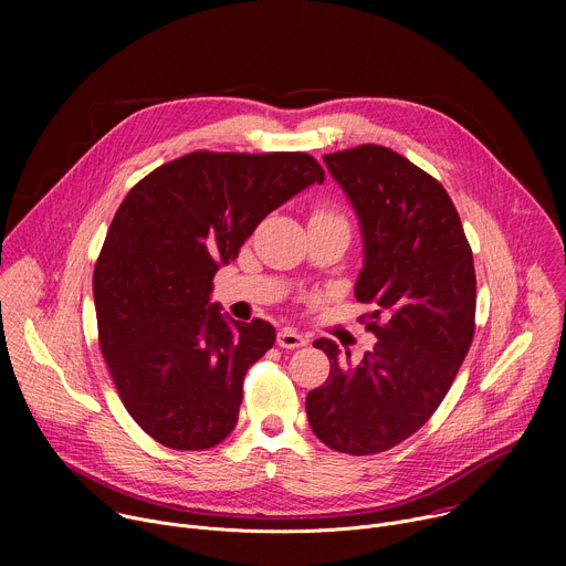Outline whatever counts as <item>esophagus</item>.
Returning <instances> with one entry per match:
<instances>
[{"label":"esophagus","mask_w":566,"mask_h":566,"mask_svg":"<svg viewBox=\"0 0 566 566\" xmlns=\"http://www.w3.org/2000/svg\"><path fill=\"white\" fill-rule=\"evenodd\" d=\"M277 345H280L282 349H300V347L308 345V338H306L304 334H300V332L286 327V329H280V334H277Z\"/></svg>","instance_id":"34e87169"}]
</instances>
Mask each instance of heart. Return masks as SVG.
<instances>
[{
  "instance_id": "obj_1",
  "label": "heart",
  "mask_w": 566,
  "mask_h": 566,
  "mask_svg": "<svg viewBox=\"0 0 566 566\" xmlns=\"http://www.w3.org/2000/svg\"><path fill=\"white\" fill-rule=\"evenodd\" d=\"M313 221L315 219H325V221H345L343 217H338L334 210H329V208H317L315 212H313V217H311Z\"/></svg>"
}]
</instances>
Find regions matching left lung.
<instances>
[{
  "label": "left lung",
  "mask_w": 566,
  "mask_h": 566,
  "mask_svg": "<svg viewBox=\"0 0 566 566\" xmlns=\"http://www.w3.org/2000/svg\"><path fill=\"white\" fill-rule=\"evenodd\" d=\"M363 234L356 300L371 304L378 338L363 360H340L334 340L313 343L332 360L306 396L315 437L347 454L385 452L412 437L446 398L474 334L472 251L443 186L380 145L325 154Z\"/></svg>",
  "instance_id": "1"
}]
</instances>
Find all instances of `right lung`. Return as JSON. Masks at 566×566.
I'll use <instances>...</instances> for the list:
<instances>
[{"mask_svg": "<svg viewBox=\"0 0 566 566\" xmlns=\"http://www.w3.org/2000/svg\"><path fill=\"white\" fill-rule=\"evenodd\" d=\"M322 181L304 151H192L123 199L94 271L98 338L123 406L158 443L206 450L232 432L275 329L221 313L212 277L266 214Z\"/></svg>", "mask_w": 566, "mask_h": 566, "instance_id": "add662e5", "label": "right lung"}]
</instances>
